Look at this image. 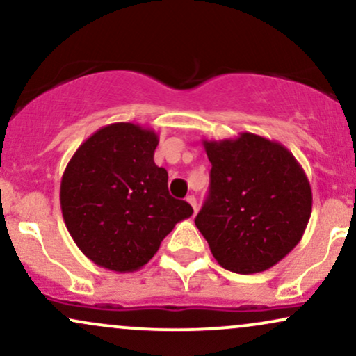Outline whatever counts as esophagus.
I'll return each instance as SVG.
<instances>
[{
	"label": "esophagus",
	"instance_id": "1",
	"mask_svg": "<svg viewBox=\"0 0 356 356\" xmlns=\"http://www.w3.org/2000/svg\"><path fill=\"white\" fill-rule=\"evenodd\" d=\"M186 201L191 204V206H192V209H194V211H197V201H195V197H194V195H187V199H186Z\"/></svg>",
	"mask_w": 356,
	"mask_h": 356
}]
</instances>
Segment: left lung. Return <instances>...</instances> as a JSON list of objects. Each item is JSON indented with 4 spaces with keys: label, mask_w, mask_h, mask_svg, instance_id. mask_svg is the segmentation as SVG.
I'll return each instance as SVG.
<instances>
[{
    "label": "left lung",
    "mask_w": 356,
    "mask_h": 356,
    "mask_svg": "<svg viewBox=\"0 0 356 356\" xmlns=\"http://www.w3.org/2000/svg\"><path fill=\"white\" fill-rule=\"evenodd\" d=\"M202 144L211 186L195 226L212 256L239 275L275 266L300 243L312 216L303 167L280 142L256 134Z\"/></svg>",
    "instance_id": "8db88e82"
}]
</instances>
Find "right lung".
<instances>
[{"instance_id": "add662e5", "label": "right lung", "mask_w": 356, "mask_h": 356, "mask_svg": "<svg viewBox=\"0 0 356 356\" xmlns=\"http://www.w3.org/2000/svg\"><path fill=\"white\" fill-rule=\"evenodd\" d=\"M154 130L118 122L81 144L65 169L60 204L80 251L115 273L140 269L162 239L191 218V204L167 189V170L155 165Z\"/></svg>"}]
</instances>
